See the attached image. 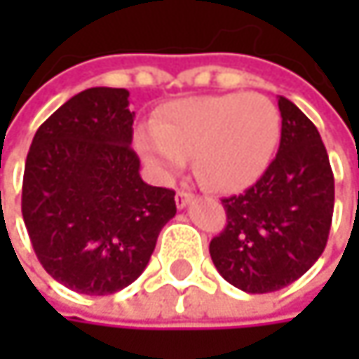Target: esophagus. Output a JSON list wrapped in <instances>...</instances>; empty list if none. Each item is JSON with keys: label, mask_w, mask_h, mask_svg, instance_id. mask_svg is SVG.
<instances>
[{"label": "esophagus", "mask_w": 359, "mask_h": 359, "mask_svg": "<svg viewBox=\"0 0 359 359\" xmlns=\"http://www.w3.org/2000/svg\"><path fill=\"white\" fill-rule=\"evenodd\" d=\"M191 199H193V195H191L189 191H179V193H177V197H175V201H177V205H179V208H184Z\"/></svg>", "instance_id": "1"}]
</instances>
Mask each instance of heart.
<instances>
[{
	"label": "heart",
	"instance_id": "obj_1",
	"mask_svg": "<svg viewBox=\"0 0 359 359\" xmlns=\"http://www.w3.org/2000/svg\"><path fill=\"white\" fill-rule=\"evenodd\" d=\"M280 139V111L262 93H222L168 104L156 124L135 130V147L160 175L193 158L197 180L239 191L268 168Z\"/></svg>",
	"mask_w": 359,
	"mask_h": 359
}]
</instances>
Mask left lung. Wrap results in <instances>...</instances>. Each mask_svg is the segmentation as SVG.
<instances>
[{"label": "left lung", "instance_id": "left-lung-1", "mask_svg": "<svg viewBox=\"0 0 359 359\" xmlns=\"http://www.w3.org/2000/svg\"><path fill=\"white\" fill-rule=\"evenodd\" d=\"M280 145L266 172L222 199L226 226L210 241L216 270L245 293L278 291L323 255L334 208V177L314 122L278 97Z\"/></svg>", "mask_w": 359, "mask_h": 359}]
</instances>
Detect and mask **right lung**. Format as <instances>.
Here are the masks:
<instances>
[{
	"label": "right lung",
	"mask_w": 359,
	"mask_h": 359,
	"mask_svg": "<svg viewBox=\"0 0 359 359\" xmlns=\"http://www.w3.org/2000/svg\"><path fill=\"white\" fill-rule=\"evenodd\" d=\"M128 91L85 89L35 133L22 179V218L41 266L64 287L109 295L149 264L175 191L151 187L133 151Z\"/></svg>",
	"instance_id": "1"
}]
</instances>
